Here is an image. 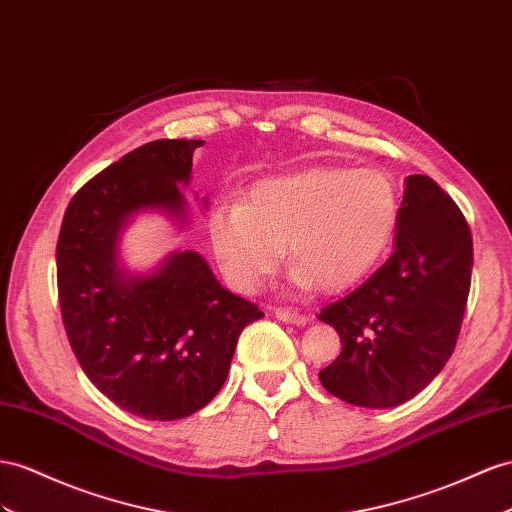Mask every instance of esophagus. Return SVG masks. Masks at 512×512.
Masks as SVG:
<instances>
[{
	"instance_id": "1",
	"label": "esophagus",
	"mask_w": 512,
	"mask_h": 512,
	"mask_svg": "<svg viewBox=\"0 0 512 512\" xmlns=\"http://www.w3.org/2000/svg\"><path fill=\"white\" fill-rule=\"evenodd\" d=\"M274 316H277L281 322L294 324V326L307 324V316H303V313H298V311H292V309H274Z\"/></svg>"
}]
</instances>
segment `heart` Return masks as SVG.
Listing matches in <instances>:
<instances>
[{
	"label": "heart",
	"instance_id": "obj_1",
	"mask_svg": "<svg viewBox=\"0 0 512 512\" xmlns=\"http://www.w3.org/2000/svg\"><path fill=\"white\" fill-rule=\"evenodd\" d=\"M400 216L396 183L376 168L318 166L259 181L242 207H220L207 235L225 279L257 292L283 264L292 283L344 292L370 274Z\"/></svg>",
	"mask_w": 512,
	"mask_h": 512
}]
</instances>
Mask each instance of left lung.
Returning a JSON list of instances; mask_svg holds the SVG:
<instances>
[{
    "label": "left lung",
    "instance_id": "obj_1",
    "mask_svg": "<svg viewBox=\"0 0 512 512\" xmlns=\"http://www.w3.org/2000/svg\"><path fill=\"white\" fill-rule=\"evenodd\" d=\"M471 266L461 209L430 177H406L393 255L318 316L342 339L320 372L324 389L363 409H389L428 387L454 352Z\"/></svg>",
    "mask_w": 512,
    "mask_h": 512
}]
</instances>
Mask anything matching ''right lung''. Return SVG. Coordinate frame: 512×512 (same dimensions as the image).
Masks as SVG:
<instances>
[{"label": "right lung", "instance_id": "1", "mask_svg": "<svg viewBox=\"0 0 512 512\" xmlns=\"http://www.w3.org/2000/svg\"><path fill=\"white\" fill-rule=\"evenodd\" d=\"M201 144L153 140L101 170L71 199L56 248L62 320L84 374L123 411L153 422L203 409L227 381L244 326L264 318L190 248L147 272L123 259V233L142 214L188 229L179 186L190 183Z\"/></svg>", "mask_w": 512, "mask_h": 512}]
</instances>
